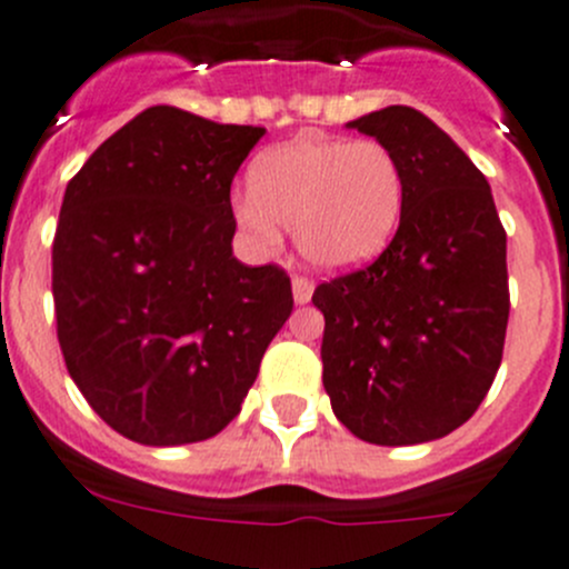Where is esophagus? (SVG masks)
Returning a JSON list of instances; mask_svg holds the SVG:
<instances>
[{"label": "esophagus", "instance_id": "esophagus-1", "mask_svg": "<svg viewBox=\"0 0 569 569\" xmlns=\"http://www.w3.org/2000/svg\"><path fill=\"white\" fill-rule=\"evenodd\" d=\"M315 284L303 277H292V301L296 303H307L312 298Z\"/></svg>", "mask_w": 569, "mask_h": 569}]
</instances>
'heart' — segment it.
<instances>
[{"instance_id": "obj_1", "label": "heart", "mask_w": 569, "mask_h": 569, "mask_svg": "<svg viewBox=\"0 0 569 569\" xmlns=\"http://www.w3.org/2000/svg\"><path fill=\"white\" fill-rule=\"evenodd\" d=\"M403 207L407 173L390 146L307 134L257 157L249 196L234 201L232 216L260 251H277L287 227L309 266L342 273L387 249Z\"/></svg>"}]
</instances>
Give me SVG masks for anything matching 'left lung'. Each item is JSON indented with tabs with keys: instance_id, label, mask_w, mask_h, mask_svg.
Segmentation results:
<instances>
[{
	"instance_id": "1",
	"label": "left lung",
	"mask_w": 569,
	"mask_h": 569,
	"mask_svg": "<svg viewBox=\"0 0 569 569\" xmlns=\"http://www.w3.org/2000/svg\"><path fill=\"white\" fill-rule=\"evenodd\" d=\"M346 127L396 151L407 207L379 260L315 287L323 387L359 440H440L473 418L500 368L506 232L483 173L420 110L392 104Z\"/></svg>"
}]
</instances>
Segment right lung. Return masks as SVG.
<instances>
[{"label": "right lung", "instance_id": "right-lung-1", "mask_svg": "<svg viewBox=\"0 0 569 569\" xmlns=\"http://www.w3.org/2000/svg\"><path fill=\"white\" fill-rule=\"evenodd\" d=\"M262 134L157 104L66 188L52 246L60 351L127 440L188 446L227 429L290 318L282 268L232 254L229 190Z\"/></svg>", "mask_w": 569, "mask_h": 569}]
</instances>
